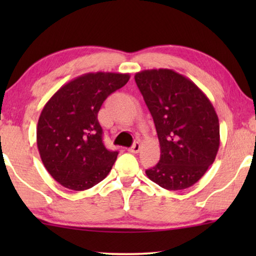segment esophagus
Listing matches in <instances>:
<instances>
[{
    "mask_svg": "<svg viewBox=\"0 0 256 256\" xmlns=\"http://www.w3.org/2000/svg\"><path fill=\"white\" fill-rule=\"evenodd\" d=\"M140 149H141V144H140L138 142H135L134 144H132V146H130V148L128 149V152L132 154H138L140 152Z\"/></svg>",
    "mask_w": 256,
    "mask_h": 256,
    "instance_id": "34e87169",
    "label": "esophagus"
}]
</instances>
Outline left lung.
I'll return each instance as SVG.
<instances>
[{"label":"left lung","mask_w":256,"mask_h":256,"mask_svg":"<svg viewBox=\"0 0 256 256\" xmlns=\"http://www.w3.org/2000/svg\"><path fill=\"white\" fill-rule=\"evenodd\" d=\"M155 124L160 162L146 171L166 190L197 183L214 162L220 144L219 118L205 93L186 76L169 68L135 74Z\"/></svg>","instance_id":"1"}]
</instances>
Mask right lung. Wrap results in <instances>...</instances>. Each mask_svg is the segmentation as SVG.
<instances>
[{
  "mask_svg": "<svg viewBox=\"0 0 256 256\" xmlns=\"http://www.w3.org/2000/svg\"><path fill=\"white\" fill-rule=\"evenodd\" d=\"M129 78V73H86L45 104L37 124L38 152L45 169L64 188L87 190L110 174L118 152L104 146L98 113Z\"/></svg>",
  "mask_w": 256,
  "mask_h": 256,
  "instance_id": "right-lung-1",
  "label": "right lung"
}]
</instances>
